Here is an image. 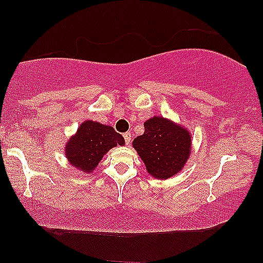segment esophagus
<instances>
[{
    "label": "esophagus",
    "instance_id": "1",
    "mask_svg": "<svg viewBox=\"0 0 263 263\" xmlns=\"http://www.w3.org/2000/svg\"><path fill=\"white\" fill-rule=\"evenodd\" d=\"M123 138L125 140V144H130V140H132V134L130 133H124L123 134Z\"/></svg>",
    "mask_w": 263,
    "mask_h": 263
}]
</instances>
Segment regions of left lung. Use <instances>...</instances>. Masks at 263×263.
<instances>
[{"label": "left lung", "instance_id": "1", "mask_svg": "<svg viewBox=\"0 0 263 263\" xmlns=\"http://www.w3.org/2000/svg\"><path fill=\"white\" fill-rule=\"evenodd\" d=\"M144 127V134L134 139L133 146L149 175L168 179L180 172L191 153L190 133L162 117L148 119Z\"/></svg>", "mask_w": 263, "mask_h": 263}]
</instances>
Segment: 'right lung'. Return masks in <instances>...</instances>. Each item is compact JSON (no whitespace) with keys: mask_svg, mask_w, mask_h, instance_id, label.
<instances>
[{"mask_svg":"<svg viewBox=\"0 0 263 263\" xmlns=\"http://www.w3.org/2000/svg\"><path fill=\"white\" fill-rule=\"evenodd\" d=\"M117 145H124V139L114 128L86 121L67 142L66 157L73 166L89 173L99 164L102 156Z\"/></svg>","mask_w":263,"mask_h":263,"instance_id":"add662e5","label":"right lung"}]
</instances>
